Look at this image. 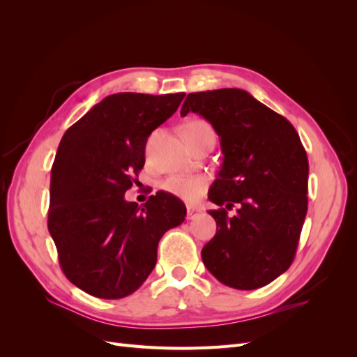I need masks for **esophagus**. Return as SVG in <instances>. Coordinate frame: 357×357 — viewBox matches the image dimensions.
Instances as JSON below:
<instances>
[{
  "instance_id": "1",
  "label": "esophagus",
  "mask_w": 357,
  "mask_h": 357,
  "mask_svg": "<svg viewBox=\"0 0 357 357\" xmlns=\"http://www.w3.org/2000/svg\"><path fill=\"white\" fill-rule=\"evenodd\" d=\"M201 213H202L201 207H188V219L190 220L193 218H197V215Z\"/></svg>"
}]
</instances>
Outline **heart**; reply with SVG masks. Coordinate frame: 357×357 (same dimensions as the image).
Masks as SVG:
<instances>
[{"label":"heart","mask_w":357,"mask_h":357,"mask_svg":"<svg viewBox=\"0 0 357 357\" xmlns=\"http://www.w3.org/2000/svg\"><path fill=\"white\" fill-rule=\"evenodd\" d=\"M190 131H202V129H211L210 125L201 121L190 122L186 125ZM164 189L181 199L193 201L197 199L205 186V178L199 176H171L164 181Z\"/></svg>","instance_id":"b5f03b06"}]
</instances>
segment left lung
<instances>
[{"instance_id": "1", "label": "left lung", "mask_w": 357, "mask_h": 357, "mask_svg": "<svg viewBox=\"0 0 357 357\" xmlns=\"http://www.w3.org/2000/svg\"><path fill=\"white\" fill-rule=\"evenodd\" d=\"M197 113L220 138L223 162L208 199L218 231L201 256L225 286L253 290L294 262L308 207V159L296 129L236 88L193 92L181 116ZM237 208L234 216L227 211Z\"/></svg>"}]
</instances>
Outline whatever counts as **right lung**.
<instances>
[{
    "label": "right lung",
    "mask_w": 357,
    "mask_h": 357,
    "mask_svg": "<svg viewBox=\"0 0 357 357\" xmlns=\"http://www.w3.org/2000/svg\"><path fill=\"white\" fill-rule=\"evenodd\" d=\"M185 93L105 96L63 134L50 177L47 228L70 282L96 298L121 299L153 271L158 244L186 207L158 192L139 207L125 192L144 167L149 135Z\"/></svg>",
    "instance_id": "1"
}]
</instances>
